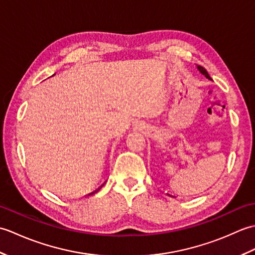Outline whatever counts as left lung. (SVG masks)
Returning a JSON list of instances; mask_svg holds the SVG:
<instances>
[{
	"label": "left lung",
	"instance_id": "1",
	"mask_svg": "<svg viewBox=\"0 0 255 255\" xmlns=\"http://www.w3.org/2000/svg\"><path fill=\"white\" fill-rule=\"evenodd\" d=\"M197 69L199 70V72H200V73H202V74H204V75H205L206 78L209 79V80H211V78L209 77V74H208V72H207V71H206V69H205V68H203L202 66H197ZM167 195H170V194H167ZM170 196H171V197H173L172 195H170Z\"/></svg>",
	"mask_w": 255,
	"mask_h": 255
}]
</instances>
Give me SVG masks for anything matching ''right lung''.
Returning a JSON list of instances; mask_svg holds the SVG:
<instances>
[{
	"mask_svg": "<svg viewBox=\"0 0 255 255\" xmlns=\"http://www.w3.org/2000/svg\"><path fill=\"white\" fill-rule=\"evenodd\" d=\"M53 75H55V74H53ZM103 185H104V184H103ZM103 185H102V186H103ZM102 186H101V187H102ZM101 187H99V188H97V189H96V191H94V192H92V193H91V194H89V195H93V194H95L96 192H99V189H100Z\"/></svg>",
	"mask_w": 255,
	"mask_h": 255,
	"instance_id": "right-lung-1",
	"label": "right lung"
}]
</instances>
